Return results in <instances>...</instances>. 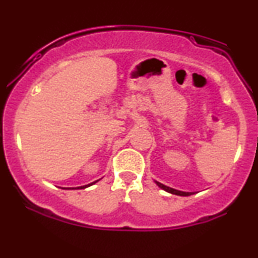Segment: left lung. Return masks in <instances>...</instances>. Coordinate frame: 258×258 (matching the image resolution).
I'll return each mask as SVG.
<instances>
[{
  "mask_svg": "<svg viewBox=\"0 0 258 258\" xmlns=\"http://www.w3.org/2000/svg\"><path fill=\"white\" fill-rule=\"evenodd\" d=\"M155 183L160 186V188L164 189L165 191H167V193H171V194H174V195H179V197H189V195L193 194V193H189V191H180V190H177V189L170 188V186L164 185V184H162V183L156 182V180H155Z\"/></svg>",
  "mask_w": 258,
  "mask_h": 258,
  "instance_id": "1",
  "label": "left lung"
}]
</instances>
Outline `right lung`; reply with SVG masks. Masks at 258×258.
<instances>
[{
  "instance_id": "add662e5",
  "label": "right lung",
  "mask_w": 258,
  "mask_h": 258,
  "mask_svg": "<svg viewBox=\"0 0 258 258\" xmlns=\"http://www.w3.org/2000/svg\"><path fill=\"white\" fill-rule=\"evenodd\" d=\"M96 182H98V180H96ZM96 182H93V183H90V184H87V185H82V186H78V188H72V189H85V188H87V186H90V185H92V184H94V183ZM70 189V188H69Z\"/></svg>"
}]
</instances>
